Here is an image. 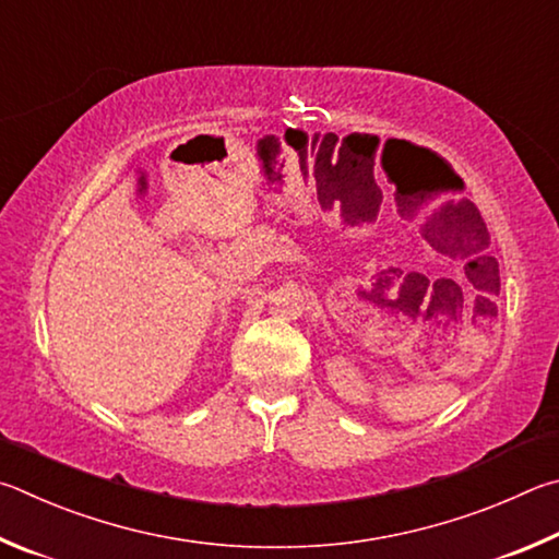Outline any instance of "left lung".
Here are the masks:
<instances>
[{
    "mask_svg": "<svg viewBox=\"0 0 559 559\" xmlns=\"http://www.w3.org/2000/svg\"><path fill=\"white\" fill-rule=\"evenodd\" d=\"M468 209H472L474 215H476V233L472 235V238H462V235H449V238H444V242H449V252L459 254L462 260L472 258V254H476V258H484L488 274H498L496 258H488V254H486L488 245H491V235H488L481 213H478V209L472 201H468ZM468 272H472V270H468Z\"/></svg>",
    "mask_w": 559,
    "mask_h": 559,
    "instance_id": "obj_1",
    "label": "left lung"
}]
</instances>
